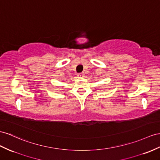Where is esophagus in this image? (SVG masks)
I'll return each mask as SVG.
<instances>
[{
  "instance_id": "1",
  "label": "esophagus",
  "mask_w": 160,
  "mask_h": 160,
  "mask_svg": "<svg viewBox=\"0 0 160 160\" xmlns=\"http://www.w3.org/2000/svg\"><path fill=\"white\" fill-rule=\"evenodd\" d=\"M78 76L79 78H84V73H80L78 74Z\"/></svg>"
}]
</instances>
